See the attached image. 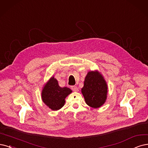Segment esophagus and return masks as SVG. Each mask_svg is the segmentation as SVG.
<instances>
[{"label":"esophagus","instance_id":"esophagus-1","mask_svg":"<svg viewBox=\"0 0 148 148\" xmlns=\"http://www.w3.org/2000/svg\"><path fill=\"white\" fill-rule=\"evenodd\" d=\"M71 89H72V90L73 91H78L77 87L75 86H71Z\"/></svg>","mask_w":148,"mask_h":148}]
</instances>
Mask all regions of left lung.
I'll use <instances>...</instances> for the list:
<instances>
[{"mask_svg":"<svg viewBox=\"0 0 148 148\" xmlns=\"http://www.w3.org/2000/svg\"><path fill=\"white\" fill-rule=\"evenodd\" d=\"M108 87L100 73L89 71L86 75L84 87L81 90L86 104L97 108L102 106L107 99Z\"/></svg>","mask_w":148,"mask_h":148,"instance_id":"left-lung-1","label":"left lung"}]
</instances>
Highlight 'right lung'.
<instances>
[{"label": "right lung", "mask_w": 148, "mask_h": 148, "mask_svg": "<svg viewBox=\"0 0 148 148\" xmlns=\"http://www.w3.org/2000/svg\"><path fill=\"white\" fill-rule=\"evenodd\" d=\"M71 92L72 90L67 87H60L57 80L53 76L43 87L41 92L42 100L52 110H58L63 107L65 98Z\"/></svg>", "instance_id": "right-lung-1"}]
</instances>
